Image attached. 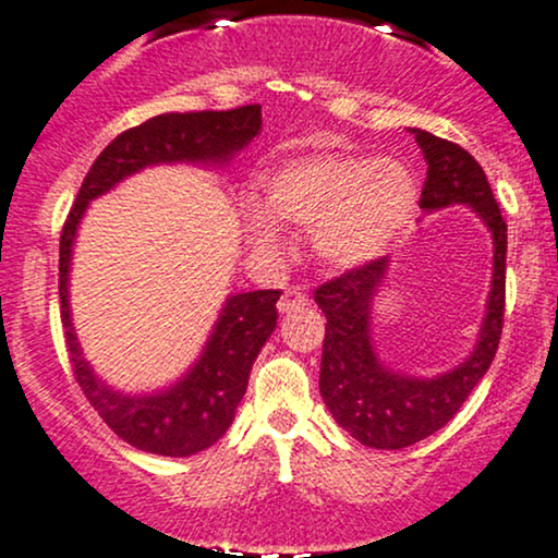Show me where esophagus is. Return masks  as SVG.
Masks as SVG:
<instances>
[{
    "instance_id": "obj_1",
    "label": "esophagus",
    "mask_w": 558,
    "mask_h": 558,
    "mask_svg": "<svg viewBox=\"0 0 558 558\" xmlns=\"http://www.w3.org/2000/svg\"><path fill=\"white\" fill-rule=\"evenodd\" d=\"M307 305V298L300 290H287L284 294L279 298V313H294L300 311V307Z\"/></svg>"
}]
</instances>
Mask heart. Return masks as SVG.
Listing matches in <instances>:
<instances>
[{
  "instance_id": "heart-1",
  "label": "heart",
  "mask_w": 558,
  "mask_h": 558,
  "mask_svg": "<svg viewBox=\"0 0 558 558\" xmlns=\"http://www.w3.org/2000/svg\"><path fill=\"white\" fill-rule=\"evenodd\" d=\"M417 206L421 187L404 161L316 154L260 177V208L245 214V234L260 255L279 258V227L303 229L326 266L350 271L389 253L408 234Z\"/></svg>"
}]
</instances>
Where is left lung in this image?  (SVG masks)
Instances as JSON below:
<instances>
[{
    "mask_svg": "<svg viewBox=\"0 0 558 558\" xmlns=\"http://www.w3.org/2000/svg\"><path fill=\"white\" fill-rule=\"evenodd\" d=\"M421 146L425 177L421 208L436 214L449 206H468L494 238V277L477 342L460 365L438 376H410L391 371L378 357L371 339L373 300L389 274V255L365 264L316 290L326 316L320 355V397L347 434L373 449H404L444 428L460 412L464 399L486 376L499 350L507 292V221L494 198L486 172L468 150L425 130L412 128Z\"/></svg>",
    "mask_w": 558,
    "mask_h": 558,
    "instance_id": "left-lung-1",
    "label": "left lung"
}]
</instances>
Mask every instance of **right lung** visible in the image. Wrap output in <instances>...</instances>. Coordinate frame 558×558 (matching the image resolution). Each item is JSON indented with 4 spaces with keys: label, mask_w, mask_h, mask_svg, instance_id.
<instances>
[{
    "label": "right lung",
    "mask_w": 558,
    "mask_h": 558,
    "mask_svg": "<svg viewBox=\"0 0 558 558\" xmlns=\"http://www.w3.org/2000/svg\"><path fill=\"white\" fill-rule=\"evenodd\" d=\"M260 133V107L229 111H172L124 130L85 174L59 238V307L72 371L104 423L130 447L161 457H190L227 434L247 389L260 347L277 329L279 290L229 294L201 357L182 378L150 395L111 389L83 357L70 313L72 245L90 201L122 180L159 163L227 167Z\"/></svg>",
    "instance_id": "add662e5"
}]
</instances>
